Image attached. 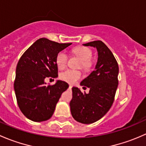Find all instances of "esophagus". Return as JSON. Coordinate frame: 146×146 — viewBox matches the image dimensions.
Wrapping results in <instances>:
<instances>
[{"label":"esophagus","instance_id":"34e87169","mask_svg":"<svg viewBox=\"0 0 146 146\" xmlns=\"http://www.w3.org/2000/svg\"><path fill=\"white\" fill-rule=\"evenodd\" d=\"M72 87H73V86H72V85H69V88H72Z\"/></svg>","mask_w":146,"mask_h":146}]
</instances>
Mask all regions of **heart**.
<instances>
[{
    "label": "heart",
    "instance_id": "obj_1",
    "mask_svg": "<svg viewBox=\"0 0 146 146\" xmlns=\"http://www.w3.org/2000/svg\"><path fill=\"white\" fill-rule=\"evenodd\" d=\"M76 55H77L80 59L82 60V67L84 68H88L90 66V59L92 56V52L87 47L80 46L74 48L73 51ZM68 56L64 51H61L56 56V61L57 66L58 68H64L67 63ZM82 73L80 70H65L64 72L61 73L60 78L64 81H66L68 83H74L79 79L81 78Z\"/></svg>",
    "mask_w": 146,
    "mask_h": 146
}]
</instances>
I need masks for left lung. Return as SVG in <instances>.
I'll use <instances>...</instances> for the list:
<instances>
[{"instance_id": "left-lung-1", "label": "left lung", "mask_w": 146, "mask_h": 146, "mask_svg": "<svg viewBox=\"0 0 146 146\" xmlns=\"http://www.w3.org/2000/svg\"><path fill=\"white\" fill-rule=\"evenodd\" d=\"M82 45L96 48L98 61L94 70L80 82L83 88H89V93L82 94L80 88L73 87L70 108L75 120L90 124L102 118L111 108L118 87L119 66L111 51L102 41Z\"/></svg>"}]
</instances>
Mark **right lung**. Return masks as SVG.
I'll return each mask as SVG.
<instances>
[{
    "label": "right lung",
    "instance_id": "right-lung-1",
    "mask_svg": "<svg viewBox=\"0 0 146 146\" xmlns=\"http://www.w3.org/2000/svg\"><path fill=\"white\" fill-rule=\"evenodd\" d=\"M71 44L41 38L30 46L19 60L14 90L19 108L27 119L41 122L52 117L68 84L57 80L54 85H47L45 79L58 77L57 54Z\"/></svg>",
    "mask_w": 146,
    "mask_h": 146
}]
</instances>
